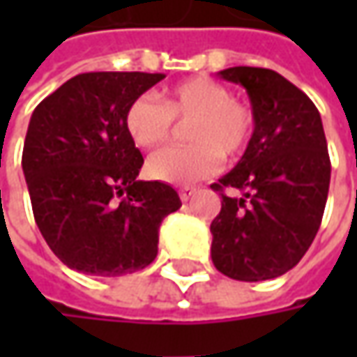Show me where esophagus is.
<instances>
[{"label": "esophagus", "instance_id": "esophagus-1", "mask_svg": "<svg viewBox=\"0 0 357 357\" xmlns=\"http://www.w3.org/2000/svg\"><path fill=\"white\" fill-rule=\"evenodd\" d=\"M195 192H197V188H192V186H185V188H181V190H178V197H181L183 202H186L190 197H195Z\"/></svg>", "mask_w": 357, "mask_h": 357}]
</instances>
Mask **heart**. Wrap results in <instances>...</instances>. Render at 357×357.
I'll use <instances>...</instances> for the list:
<instances>
[{
    "mask_svg": "<svg viewBox=\"0 0 357 357\" xmlns=\"http://www.w3.org/2000/svg\"><path fill=\"white\" fill-rule=\"evenodd\" d=\"M172 119L188 121L186 146H169L146 160V172L162 183L190 185L218 171L222 155L240 157L254 132L252 111L225 85L208 77H195L162 93L137 97L127 109L125 125L130 139L153 149L171 137Z\"/></svg>",
    "mask_w": 357,
    "mask_h": 357,
    "instance_id": "heart-1",
    "label": "heart"
}]
</instances>
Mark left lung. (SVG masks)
Listing matches in <instances>:
<instances>
[{"label":"left lung","mask_w":357,"mask_h":357,"mask_svg":"<svg viewBox=\"0 0 357 357\" xmlns=\"http://www.w3.org/2000/svg\"><path fill=\"white\" fill-rule=\"evenodd\" d=\"M218 77L246 89L254 132L236 167L211 186L222 197L211 256L232 280H270L302 260L322 222L332 172L322 119L272 69L230 67Z\"/></svg>","instance_id":"obj_1"}]
</instances>
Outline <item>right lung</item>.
I'll list each match as a JSON object with an SVG mask.
<instances>
[{
  "instance_id": "1",
  "label": "right lung",
  "mask_w": 357,
  "mask_h": 357,
  "mask_svg": "<svg viewBox=\"0 0 357 357\" xmlns=\"http://www.w3.org/2000/svg\"><path fill=\"white\" fill-rule=\"evenodd\" d=\"M162 73H81L35 107L21 167L43 238L65 266L115 278L149 266L158 227L181 208L176 190L137 181L143 155L129 105Z\"/></svg>"
}]
</instances>
